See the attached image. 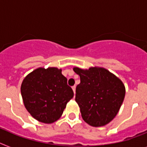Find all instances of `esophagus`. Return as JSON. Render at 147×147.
<instances>
[{
    "label": "esophagus",
    "mask_w": 147,
    "mask_h": 147,
    "mask_svg": "<svg viewBox=\"0 0 147 147\" xmlns=\"http://www.w3.org/2000/svg\"><path fill=\"white\" fill-rule=\"evenodd\" d=\"M71 88H72V90H73L74 93H75V94H76V86H73V87H71Z\"/></svg>",
    "instance_id": "obj_1"
}]
</instances>
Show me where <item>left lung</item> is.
<instances>
[{
	"label": "left lung",
	"instance_id": "8db88e82",
	"mask_svg": "<svg viewBox=\"0 0 147 147\" xmlns=\"http://www.w3.org/2000/svg\"><path fill=\"white\" fill-rule=\"evenodd\" d=\"M73 70L81 80L76 87V101L83 119L93 127L107 125L123 104L125 94L123 83L105 68L74 67Z\"/></svg>",
	"mask_w": 147,
	"mask_h": 147
}]
</instances>
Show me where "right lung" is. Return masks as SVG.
Masks as SVG:
<instances>
[{
	"label": "right lung",
	"mask_w": 147,
	"mask_h": 147,
	"mask_svg": "<svg viewBox=\"0 0 147 147\" xmlns=\"http://www.w3.org/2000/svg\"><path fill=\"white\" fill-rule=\"evenodd\" d=\"M21 93L30 115L48 124L61 117L67 102L74 96L62 69L55 67H40L28 74L22 81Z\"/></svg>",
	"instance_id": "right-lung-1"
}]
</instances>
